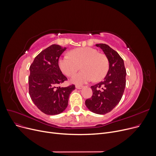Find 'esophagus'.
<instances>
[{"instance_id":"esophagus-1","label":"esophagus","mask_w":156,"mask_h":156,"mask_svg":"<svg viewBox=\"0 0 156 156\" xmlns=\"http://www.w3.org/2000/svg\"><path fill=\"white\" fill-rule=\"evenodd\" d=\"M76 87L77 89H82V87H83V86H80V85H76Z\"/></svg>"}]
</instances>
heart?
<instances>
[{
    "instance_id": "heart-1",
    "label": "heart",
    "mask_w": 156,
    "mask_h": 156,
    "mask_svg": "<svg viewBox=\"0 0 156 156\" xmlns=\"http://www.w3.org/2000/svg\"><path fill=\"white\" fill-rule=\"evenodd\" d=\"M70 56L66 55L58 61V66L63 74L70 77L79 70L82 71L74 76L72 82L77 84L87 83L95 79L100 80L106 75L109 63L106 57L103 54L90 47H82L70 51Z\"/></svg>"
}]
</instances>
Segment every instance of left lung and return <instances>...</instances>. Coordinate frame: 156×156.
Here are the masks:
<instances>
[{
    "instance_id": "left-lung-1",
    "label": "left lung",
    "mask_w": 156,
    "mask_h": 156,
    "mask_svg": "<svg viewBox=\"0 0 156 156\" xmlns=\"http://www.w3.org/2000/svg\"><path fill=\"white\" fill-rule=\"evenodd\" d=\"M109 62V70L104 80L91 86L93 96L85 104L90 112L99 115L110 112L122 98L126 85V69L122 58L108 44H96Z\"/></svg>"
}]
</instances>
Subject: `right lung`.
<instances>
[{
    "mask_svg": "<svg viewBox=\"0 0 156 156\" xmlns=\"http://www.w3.org/2000/svg\"><path fill=\"white\" fill-rule=\"evenodd\" d=\"M66 50L58 44H52L41 51L30 67L29 93L37 108L46 115L62 113L68 105L69 98L75 85L61 87L67 78L58 66V59Z\"/></svg>",
    "mask_w": 156,
    "mask_h": 156,
    "instance_id": "add662e5",
    "label": "right lung"
}]
</instances>
